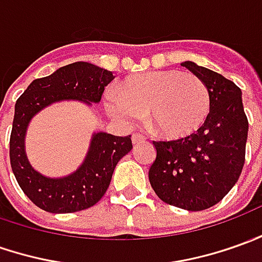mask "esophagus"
Returning <instances> with one entry per match:
<instances>
[{"instance_id":"esophagus-1","label":"esophagus","mask_w":262,"mask_h":262,"mask_svg":"<svg viewBox=\"0 0 262 262\" xmlns=\"http://www.w3.org/2000/svg\"><path fill=\"white\" fill-rule=\"evenodd\" d=\"M143 140H145V138H143L142 135H138V133L132 136V143H133V145H138V143L143 142Z\"/></svg>"}]
</instances>
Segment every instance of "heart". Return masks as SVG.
<instances>
[{
	"instance_id": "obj_1",
	"label": "heart",
	"mask_w": 262,
	"mask_h": 262,
	"mask_svg": "<svg viewBox=\"0 0 262 262\" xmlns=\"http://www.w3.org/2000/svg\"><path fill=\"white\" fill-rule=\"evenodd\" d=\"M110 116L130 126L145 115L149 129L166 139L186 138L198 132L211 110L206 84L191 73L156 70L122 80L104 99Z\"/></svg>"
}]
</instances>
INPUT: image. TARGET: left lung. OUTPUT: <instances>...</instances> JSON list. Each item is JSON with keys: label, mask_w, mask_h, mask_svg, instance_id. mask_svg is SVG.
Masks as SVG:
<instances>
[{"label": "left lung", "mask_w": 262, "mask_h": 262, "mask_svg": "<svg viewBox=\"0 0 262 262\" xmlns=\"http://www.w3.org/2000/svg\"><path fill=\"white\" fill-rule=\"evenodd\" d=\"M181 66L208 87L209 116L191 136L154 142L156 158L149 169V181L163 202L186 211H202L218 204L241 175L248 120L243 92L234 81L193 61Z\"/></svg>", "instance_id": "left-lung-1"}]
</instances>
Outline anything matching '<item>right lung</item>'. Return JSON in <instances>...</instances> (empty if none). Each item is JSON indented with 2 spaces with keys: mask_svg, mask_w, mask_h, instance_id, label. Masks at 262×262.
Here are the masks:
<instances>
[{
  "mask_svg": "<svg viewBox=\"0 0 262 262\" xmlns=\"http://www.w3.org/2000/svg\"><path fill=\"white\" fill-rule=\"evenodd\" d=\"M113 73L86 61L69 64L53 74L35 79L15 103L10 139L11 168L19 188L38 208L70 213L96 205L107 191L117 162L132 150L130 136L94 132L83 162L60 178L42 175L28 161L26 135L35 115L60 101H80L89 107L99 103Z\"/></svg>",
  "mask_w": 262,
  "mask_h": 262,
  "instance_id": "add662e5",
  "label": "right lung"
}]
</instances>
